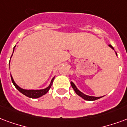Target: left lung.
I'll return each instance as SVG.
<instances>
[{
  "mask_svg": "<svg viewBox=\"0 0 127 127\" xmlns=\"http://www.w3.org/2000/svg\"><path fill=\"white\" fill-rule=\"evenodd\" d=\"M109 46L114 50V48L111 45H109ZM116 54L117 55V53H116ZM71 84L72 87L73 88V90H75V92L76 94H77L78 95H79L80 97H82L83 99H85V100H87V101H94V100H96V99H99V98L102 97H94V96H89V95H87L84 94L83 93H82L81 92H80L79 90H78L77 87H76L75 85L73 82H71Z\"/></svg>",
  "mask_w": 127,
  "mask_h": 127,
  "instance_id": "left-lung-1",
  "label": "left lung"
}]
</instances>
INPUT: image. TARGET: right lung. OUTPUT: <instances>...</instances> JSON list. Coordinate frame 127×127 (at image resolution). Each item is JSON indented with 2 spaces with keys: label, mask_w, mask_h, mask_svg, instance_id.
I'll use <instances>...</instances> for the list:
<instances>
[{
  "label": "right lung",
  "mask_w": 127,
  "mask_h": 127,
  "mask_svg": "<svg viewBox=\"0 0 127 127\" xmlns=\"http://www.w3.org/2000/svg\"><path fill=\"white\" fill-rule=\"evenodd\" d=\"M15 47H14V48H15ZM12 55H13V54H12ZM11 80H12V82L13 83V85H15V87L21 93H22L23 95H25V96H27V97H30V98H38V97H42V95H44V94H46L49 91L50 88L51 87L54 79V77L52 79L51 82H50V84L48 87H47L46 88L43 89V90H24V89H22V88H21L20 87H19L18 85L16 84L15 82L14 81L13 79V77L11 76Z\"/></svg>",
  "instance_id": "add662e5"
}]
</instances>
